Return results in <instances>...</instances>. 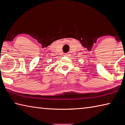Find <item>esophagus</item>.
<instances>
[{
	"instance_id": "esophagus-1",
	"label": "esophagus",
	"mask_w": 125,
	"mask_h": 125,
	"mask_svg": "<svg viewBox=\"0 0 125 125\" xmlns=\"http://www.w3.org/2000/svg\"><path fill=\"white\" fill-rule=\"evenodd\" d=\"M70 55V54H69V53H66V54H65V55H64V56H69V55Z\"/></svg>"
}]
</instances>
